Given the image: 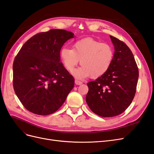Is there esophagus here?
I'll use <instances>...</instances> for the list:
<instances>
[{
    "mask_svg": "<svg viewBox=\"0 0 154 154\" xmlns=\"http://www.w3.org/2000/svg\"><path fill=\"white\" fill-rule=\"evenodd\" d=\"M75 83H76V85H80L82 84V82H80V81H79V80H75Z\"/></svg>",
    "mask_w": 154,
    "mask_h": 154,
    "instance_id": "1",
    "label": "esophagus"
}]
</instances>
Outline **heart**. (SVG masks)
Returning <instances> with one entry per match:
<instances>
[{
  "label": "heart",
  "mask_w": 154,
  "mask_h": 154,
  "mask_svg": "<svg viewBox=\"0 0 154 154\" xmlns=\"http://www.w3.org/2000/svg\"><path fill=\"white\" fill-rule=\"evenodd\" d=\"M114 50L109 44L101 43L92 38L76 41L72 49L64 47L60 56L63 66L69 72H72L80 60V68L74 72L77 78H98L109 71L114 59Z\"/></svg>",
  "instance_id": "heart-1"
}]
</instances>
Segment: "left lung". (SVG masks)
<instances>
[{
	"label": "left lung",
	"mask_w": 154,
	"mask_h": 154,
	"mask_svg": "<svg viewBox=\"0 0 154 154\" xmlns=\"http://www.w3.org/2000/svg\"><path fill=\"white\" fill-rule=\"evenodd\" d=\"M114 46L109 71L87 83L86 102L90 109L101 117L119 115L131 104L136 92L139 70L131 50L123 42L110 36Z\"/></svg>",
	"instance_id": "1"
}]
</instances>
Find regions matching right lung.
<instances>
[{"instance_id":"right-lung-1","label":"right lung","mask_w":154,"mask_h":154,"mask_svg":"<svg viewBox=\"0 0 154 154\" xmlns=\"http://www.w3.org/2000/svg\"><path fill=\"white\" fill-rule=\"evenodd\" d=\"M74 37L63 29H51L32 36L13 64V88L25 108L35 114L54 113L66 101L74 79L60 62V53Z\"/></svg>"}]
</instances>
